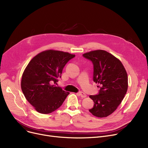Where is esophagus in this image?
Segmentation results:
<instances>
[{
	"instance_id": "34e87169",
	"label": "esophagus",
	"mask_w": 148,
	"mask_h": 148,
	"mask_svg": "<svg viewBox=\"0 0 148 148\" xmlns=\"http://www.w3.org/2000/svg\"><path fill=\"white\" fill-rule=\"evenodd\" d=\"M78 95H79L81 97H86L87 96L86 94L84 93V92H82V91H81V92H79V93H78Z\"/></svg>"
}]
</instances>
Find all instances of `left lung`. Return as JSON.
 I'll use <instances>...</instances> for the list:
<instances>
[{
  "label": "left lung",
  "instance_id": "left-lung-1",
  "mask_svg": "<svg viewBox=\"0 0 148 148\" xmlns=\"http://www.w3.org/2000/svg\"><path fill=\"white\" fill-rule=\"evenodd\" d=\"M93 64V81L100 90L89 97L94 102L89 111L97 117L111 114L121 104L128 90V75L122 62L110 53L96 50L83 54Z\"/></svg>",
  "mask_w": 148,
  "mask_h": 148
}]
</instances>
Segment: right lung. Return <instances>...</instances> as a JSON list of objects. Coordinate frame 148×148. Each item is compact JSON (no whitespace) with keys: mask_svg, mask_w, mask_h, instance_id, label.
Wrapping results in <instances>:
<instances>
[{"mask_svg":"<svg viewBox=\"0 0 148 148\" xmlns=\"http://www.w3.org/2000/svg\"><path fill=\"white\" fill-rule=\"evenodd\" d=\"M73 54L49 49L37 54L25 68L21 88L37 111L49 114L61 106L69 92L56 86L66 63Z\"/></svg>","mask_w":148,"mask_h":148,"instance_id":"1","label":"right lung"}]
</instances>
